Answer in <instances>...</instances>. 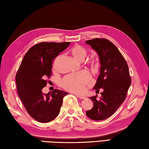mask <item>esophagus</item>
I'll use <instances>...</instances> for the list:
<instances>
[{"label":"esophagus","instance_id":"obj_1","mask_svg":"<svg viewBox=\"0 0 149 149\" xmlns=\"http://www.w3.org/2000/svg\"><path fill=\"white\" fill-rule=\"evenodd\" d=\"M73 94H74V93H73ZM76 96H77V97H78V98H80V99H86V97H84V96H82V95H78V94H74Z\"/></svg>","mask_w":149,"mask_h":149}]
</instances>
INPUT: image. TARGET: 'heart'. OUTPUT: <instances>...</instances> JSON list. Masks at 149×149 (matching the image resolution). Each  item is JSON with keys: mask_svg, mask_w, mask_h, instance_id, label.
Segmentation results:
<instances>
[{"mask_svg": "<svg viewBox=\"0 0 149 149\" xmlns=\"http://www.w3.org/2000/svg\"><path fill=\"white\" fill-rule=\"evenodd\" d=\"M71 53L77 60L82 61L88 56V50L82 45H77L71 49ZM88 65L93 71L97 67V63L95 60L89 61ZM90 84V75L85 71L67 75L60 82V85L63 89L76 93H82L86 91L87 86Z\"/></svg>", "mask_w": 149, "mask_h": 149, "instance_id": "heart-1", "label": "heart"}]
</instances>
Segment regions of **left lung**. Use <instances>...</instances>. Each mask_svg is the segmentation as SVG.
<instances>
[{"mask_svg":"<svg viewBox=\"0 0 149 149\" xmlns=\"http://www.w3.org/2000/svg\"><path fill=\"white\" fill-rule=\"evenodd\" d=\"M98 54L100 61V74L94 89L101 93L90 97L93 102V108L86 111L89 118L100 120L108 118L116 111L127 97L131 84V77L128 64L115 45L107 39L95 38L86 41Z\"/></svg>","mask_w":149,"mask_h":149,"instance_id":"obj_1","label":"left lung"}]
</instances>
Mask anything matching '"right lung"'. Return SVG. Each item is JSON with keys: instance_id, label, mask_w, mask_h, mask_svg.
Masks as SVG:
<instances>
[{"instance_id": "right-lung-1", "label": "right lung", "mask_w": 149, "mask_h": 149, "mask_svg": "<svg viewBox=\"0 0 149 149\" xmlns=\"http://www.w3.org/2000/svg\"><path fill=\"white\" fill-rule=\"evenodd\" d=\"M70 42H41L28 50L15 76L17 89L30 116L40 123H48L60 113L63 98L68 94L54 89L45 94L42 89L52 75V61Z\"/></svg>"}]
</instances>
